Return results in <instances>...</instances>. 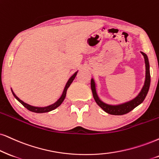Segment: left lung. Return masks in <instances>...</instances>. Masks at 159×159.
<instances>
[{"label": "left lung", "instance_id": "8db88e82", "mask_svg": "<svg viewBox=\"0 0 159 159\" xmlns=\"http://www.w3.org/2000/svg\"><path fill=\"white\" fill-rule=\"evenodd\" d=\"M142 55L144 58V63H145V69H146V75H145V81L144 84L142 87L141 92L138 94L136 97L130 101H128L127 103H125L120 105L117 106H111L108 105V104L104 103L98 98L97 92H96L95 89V84L93 79L91 80V89L92 94H93V97L94 100L98 106H100L102 109L104 110L108 114H113V115H122V114H125L130 112V111L135 108L136 106L141 104L144 101V98L147 96L148 90L150 88V66L149 61H148V58L147 55L143 52H141Z\"/></svg>", "mask_w": 159, "mask_h": 159}]
</instances>
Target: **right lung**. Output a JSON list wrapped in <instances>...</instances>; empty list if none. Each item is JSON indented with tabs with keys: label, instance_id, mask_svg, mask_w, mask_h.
<instances>
[{
	"label": "right lung",
	"instance_id": "add662e5",
	"mask_svg": "<svg viewBox=\"0 0 159 159\" xmlns=\"http://www.w3.org/2000/svg\"><path fill=\"white\" fill-rule=\"evenodd\" d=\"M76 75H77V72L74 73L73 75H72L71 77H70V79L68 80L67 83V84H66V86L65 87V89H64V91H63V93H62L61 96L60 97L59 99L55 103L52 104V105H51V106H46V107H35V106H30V105H29V104L24 103V102L22 101L20 99H19V98H18L17 96H16V94L14 93L12 90H11V92H12L13 95L15 96V98H16V99H17L18 101H19L20 103L22 105L24 106V107L27 108L28 110H29V111H31L32 112H35V113H45V112H48V111H53V110H54L55 108H56L57 107H59V106L61 105V104L62 103V102L64 101V100H65V98L66 97V93H67V89L69 88L70 84H72V82L73 81V80L75 79Z\"/></svg>",
	"mask_w": 159,
	"mask_h": 159
}]
</instances>
